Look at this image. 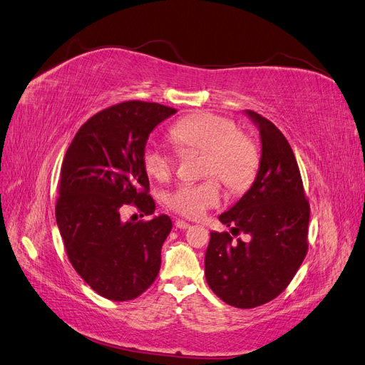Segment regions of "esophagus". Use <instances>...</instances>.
Returning a JSON list of instances; mask_svg holds the SVG:
<instances>
[{
  "mask_svg": "<svg viewBox=\"0 0 365 365\" xmlns=\"http://www.w3.org/2000/svg\"><path fill=\"white\" fill-rule=\"evenodd\" d=\"M174 225H175L177 229H190L191 227V225L188 222H185V220H175Z\"/></svg>",
  "mask_w": 365,
  "mask_h": 365,
  "instance_id": "obj_1",
  "label": "esophagus"
}]
</instances>
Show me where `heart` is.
Listing matches in <instances>:
<instances>
[{"mask_svg":"<svg viewBox=\"0 0 365 365\" xmlns=\"http://www.w3.org/2000/svg\"><path fill=\"white\" fill-rule=\"evenodd\" d=\"M170 134L180 151H205L202 173L215 175L227 190L242 191L254 180L259 162L258 150L231 119L214 113H195L177 122ZM143 166L154 179L165 180L174 168V159L159 145L150 143L143 151ZM220 199L217 182L207 179L177 186L166 197V203L185 217L199 218L207 210L220 205Z\"/></svg>","mask_w":365,"mask_h":365,"instance_id":"1","label":"heart"}]
</instances>
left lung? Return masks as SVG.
<instances>
[{
    "label": "left lung",
    "mask_w": 365,
    "mask_h": 365,
    "mask_svg": "<svg viewBox=\"0 0 365 365\" xmlns=\"http://www.w3.org/2000/svg\"><path fill=\"white\" fill-rule=\"evenodd\" d=\"M245 114L259 131L262 158L251 188L218 220L251 240L234 242L227 232H211L205 277L226 304L251 309L283 292L303 263L310 207L283 133L255 111Z\"/></svg>",
    "instance_id": "obj_1"
}]
</instances>
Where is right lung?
<instances>
[{
    "label": "right lung",
    "mask_w": 365,
    "mask_h": 365,
    "mask_svg": "<svg viewBox=\"0 0 365 365\" xmlns=\"http://www.w3.org/2000/svg\"><path fill=\"white\" fill-rule=\"evenodd\" d=\"M174 113L140 101L108 107L82 125L62 162L59 232L71 266L107 299L138 298L159 274L171 218L160 214L150 222H123L120 214L130 203L145 215L154 214L143 151L150 133Z\"/></svg>",
    "instance_id": "1"
}]
</instances>
